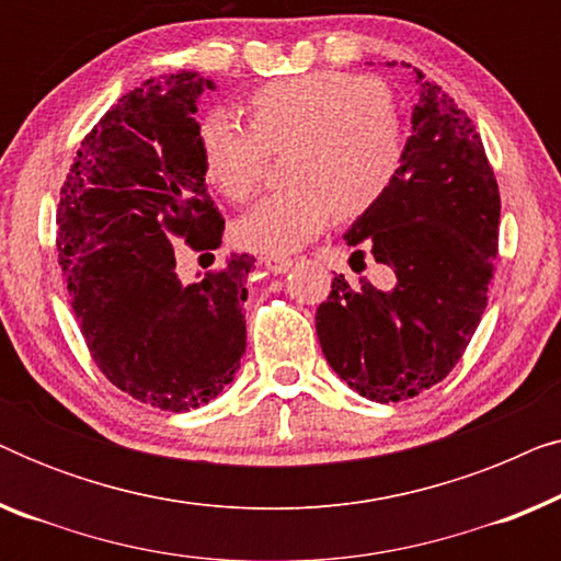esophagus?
Segmentation results:
<instances>
[{"mask_svg":"<svg viewBox=\"0 0 561 561\" xmlns=\"http://www.w3.org/2000/svg\"><path fill=\"white\" fill-rule=\"evenodd\" d=\"M265 267L271 273H286V271H290V267H294V260L280 257V255H271V257H265Z\"/></svg>","mask_w":561,"mask_h":561,"instance_id":"esophagus-1","label":"esophagus"}]
</instances>
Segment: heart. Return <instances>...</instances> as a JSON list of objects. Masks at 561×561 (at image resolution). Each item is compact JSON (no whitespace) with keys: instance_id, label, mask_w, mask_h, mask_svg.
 I'll return each instance as SVG.
<instances>
[{"instance_id":"1","label":"heart","mask_w":561,"mask_h":561,"mask_svg":"<svg viewBox=\"0 0 561 561\" xmlns=\"http://www.w3.org/2000/svg\"><path fill=\"white\" fill-rule=\"evenodd\" d=\"M252 125L227 110L202 122L206 175L242 204L265 171L267 145L298 142L290 163L296 188L265 196L234 225L240 248L286 255L313 240L334 214L355 219L393 186L403 165L401 122L378 81L313 71L273 81L250 96Z\"/></svg>"}]
</instances>
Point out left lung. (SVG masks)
Wrapping results in <instances>:
<instances>
[{"label":"left lung","mask_w":561,"mask_h":561,"mask_svg":"<svg viewBox=\"0 0 561 561\" xmlns=\"http://www.w3.org/2000/svg\"><path fill=\"white\" fill-rule=\"evenodd\" d=\"M413 76L419 102L401 173L344 232L388 267L390 286H350L336 275L317 309L327 363L375 403L405 401L447 378L485 311L497 255L501 194L478 129L442 87ZM352 257L363 260V250Z\"/></svg>","instance_id":"8db88e82"}]
</instances>
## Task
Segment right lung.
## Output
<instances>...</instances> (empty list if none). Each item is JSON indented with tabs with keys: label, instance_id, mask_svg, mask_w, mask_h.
<instances>
[{
	"label": "right lung",
	"instance_id": "add662e5",
	"mask_svg": "<svg viewBox=\"0 0 561 561\" xmlns=\"http://www.w3.org/2000/svg\"><path fill=\"white\" fill-rule=\"evenodd\" d=\"M196 71L119 96L76 152L58 204V265L106 380L160 411H191L234 380L255 257L181 283L173 242L217 250L225 219L206 194Z\"/></svg>",
	"mask_w": 561,
	"mask_h": 561
}]
</instances>
